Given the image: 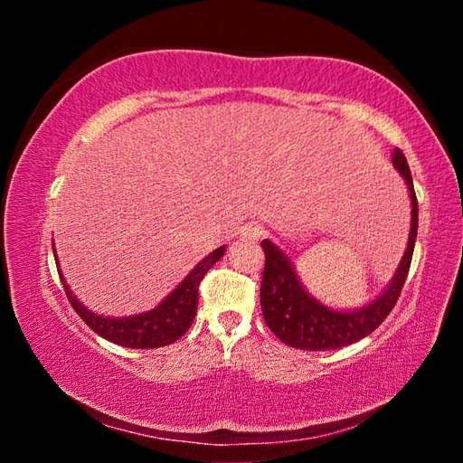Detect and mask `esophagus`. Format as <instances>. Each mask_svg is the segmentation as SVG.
Returning a JSON list of instances; mask_svg holds the SVG:
<instances>
[{"label": "esophagus", "instance_id": "34e87169", "mask_svg": "<svg viewBox=\"0 0 463 463\" xmlns=\"http://www.w3.org/2000/svg\"><path fill=\"white\" fill-rule=\"evenodd\" d=\"M263 226L260 222H247L245 226L241 229V237L242 241H257L263 237Z\"/></svg>", "mask_w": 463, "mask_h": 463}]
</instances>
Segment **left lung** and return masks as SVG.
Here are the masks:
<instances>
[{
	"label": "left lung",
	"mask_w": 463,
	"mask_h": 463,
	"mask_svg": "<svg viewBox=\"0 0 463 463\" xmlns=\"http://www.w3.org/2000/svg\"><path fill=\"white\" fill-rule=\"evenodd\" d=\"M392 161H394L396 169L401 171L406 184H409L412 203L411 237L402 261L398 265L394 281L370 307L355 312H339L323 307V304L307 294V289L298 281L292 265H289L284 253L271 241H261L265 253V268L261 278V310L265 323H268L271 333L281 343L307 351L347 347V345L373 333L386 320L392 308L396 307L406 276H409L414 241H417L419 202L417 194H414L409 163H406V156L401 148H394Z\"/></svg>",
	"instance_id": "left-lung-1"
}]
</instances>
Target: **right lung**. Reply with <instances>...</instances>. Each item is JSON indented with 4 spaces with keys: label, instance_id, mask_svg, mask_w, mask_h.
Masks as SVG:
<instances>
[{
    "label": "right lung",
    "instance_id": "1",
    "mask_svg": "<svg viewBox=\"0 0 463 463\" xmlns=\"http://www.w3.org/2000/svg\"><path fill=\"white\" fill-rule=\"evenodd\" d=\"M224 250L226 249L221 247L213 250L206 260H202L190 271V276H187L155 310L130 318H106L93 315V312L81 307L80 300H75V296L71 289L67 288L65 279H62L61 273L59 276L73 310L83 318V323L88 325L93 333H98L99 336H104V339L116 345H122V347L156 349L175 343L179 336L185 335L187 328L192 326L195 310H198L200 281L206 276L208 269L224 255Z\"/></svg>",
    "mask_w": 463,
    "mask_h": 463
}]
</instances>
